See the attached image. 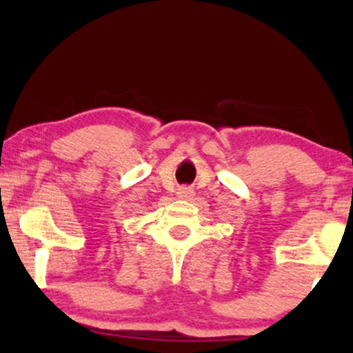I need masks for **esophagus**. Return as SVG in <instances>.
I'll return each instance as SVG.
<instances>
[{"label":"esophagus","instance_id":"34e87169","mask_svg":"<svg viewBox=\"0 0 353 353\" xmlns=\"http://www.w3.org/2000/svg\"><path fill=\"white\" fill-rule=\"evenodd\" d=\"M192 196H194V191H192V188H190V186H181V188H178V191H176V197H178V199H185V201H188V199H191Z\"/></svg>","mask_w":353,"mask_h":353}]
</instances>
